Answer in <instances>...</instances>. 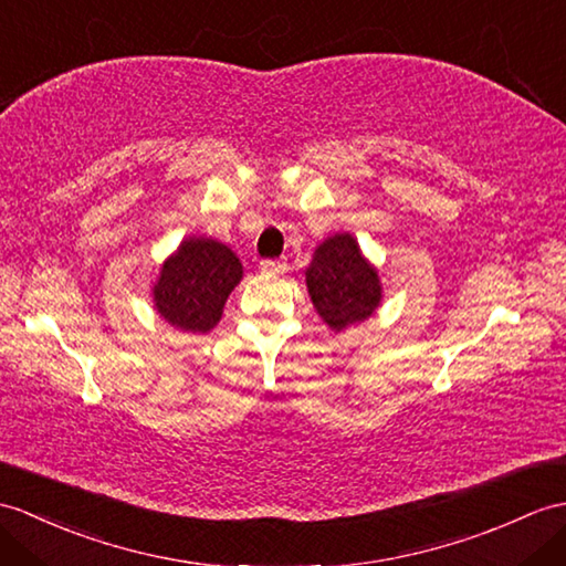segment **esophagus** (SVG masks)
<instances>
[{
	"label": "esophagus",
	"instance_id": "esophagus-1",
	"mask_svg": "<svg viewBox=\"0 0 566 566\" xmlns=\"http://www.w3.org/2000/svg\"><path fill=\"white\" fill-rule=\"evenodd\" d=\"M260 270L268 274H284L286 272V262L284 260H262Z\"/></svg>",
	"mask_w": 566,
	"mask_h": 566
}]
</instances>
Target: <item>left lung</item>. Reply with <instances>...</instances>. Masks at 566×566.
Listing matches in <instances>:
<instances>
[{
	"label": "left lung",
	"mask_w": 566,
	"mask_h": 566,
	"mask_svg": "<svg viewBox=\"0 0 566 566\" xmlns=\"http://www.w3.org/2000/svg\"><path fill=\"white\" fill-rule=\"evenodd\" d=\"M306 286L315 311L335 333L371 318L380 304L378 272L352 233H335L315 248Z\"/></svg>",
	"instance_id": "obj_1"
}]
</instances>
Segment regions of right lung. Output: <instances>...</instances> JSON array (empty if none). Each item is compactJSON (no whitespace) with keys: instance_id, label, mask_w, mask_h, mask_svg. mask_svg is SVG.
Returning <instances> with one entry per match:
<instances>
[{"instance_id":"add662e5","label":"right lung","mask_w":566,"mask_h":566,"mask_svg":"<svg viewBox=\"0 0 566 566\" xmlns=\"http://www.w3.org/2000/svg\"><path fill=\"white\" fill-rule=\"evenodd\" d=\"M241 277L243 268L229 245L192 235L161 265L151 289L154 306L182 333H209Z\"/></svg>"}]
</instances>
